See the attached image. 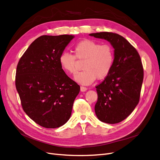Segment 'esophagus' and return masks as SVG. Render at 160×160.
I'll return each instance as SVG.
<instances>
[{"mask_svg":"<svg viewBox=\"0 0 160 160\" xmlns=\"http://www.w3.org/2000/svg\"><path fill=\"white\" fill-rule=\"evenodd\" d=\"M87 90H88V88H86V87H84V86H81V87H80V91H81L82 92L86 91Z\"/></svg>","mask_w":160,"mask_h":160,"instance_id":"1","label":"esophagus"}]
</instances>
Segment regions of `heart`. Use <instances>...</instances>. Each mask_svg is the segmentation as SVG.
<instances>
[{"label":"heart","instance_id":"obj_1","mask_svg":"<svg viewBox=\"0 0 160 160\" xmlns=\"http://www.w3.org/2000/svg\"><path fill=\"white\" fill-rule=\"evenodd\" d=\"M74 55L63 52L59 57V63L62 69L69 74L77 71V59L85 60L83 70L77 72L74 79L82 85H90L98 78L103 79L111 71L113 61L114 52L112 47L108 44L101 45L100 42L84 39L75 46Z\"/></svg>","mask_w":160,"mask_h":160}]
</instances>
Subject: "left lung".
Instances as JSON below:
<instances>
[{"mask_svg":"<svg viewBox=\"0 0 160 160\" xmlns=\"http://www.w3.org/2000/svg\"><path fill=\"white\" fill-rule=\"evenodd\" d=\"M89 35L107 40L114 48L112 69L96 86L95 113L103 122L119 123L132 113L139 102L143 79L140 57L135 48L118 34L101 32Z\"/></svg>","mask_w":160,"mask_h":160,"instance_id":"left-lung-1","label":"left lung"}]
</instances>
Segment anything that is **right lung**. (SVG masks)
I'll return each mask as SVG.
<instances>
[{
	"label": "right lung",
	"instance_id": "1",
	"mask_svg": "<svg viewBox=\"0 0 160 160\" xmlns=\"http://www.w3.org/2000/svg\"><path fill=\"white\" fill-rule=\"evenodd\" d=\"M72 35L41 36L18 63L15 85L22 107L36 123L46 128L64 125L70 118L80 85L65 73L59 57Z\"/></svg>",
	"mask_w": 160,
	"mask_h": 160
}]
</instances>
